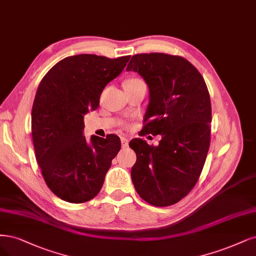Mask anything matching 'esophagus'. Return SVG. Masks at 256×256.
Wrapping results in <instances>:
<instances>
[{"label": "esophagus", "instance_id": "esophagus-1", "mask_svg": "<svg viewBox=\"0 0 256 256\" xmlns=\"http://www.w3.org/2000/svg\"><path fill=\"white\" fill-rule=\"evenodd\" d=\"M120 142H122V147H127V146H128V143H129V140H128V138H126L125 136H122V138H120Z\"/></svg>", "mask_w": 256, "mask_h": 256}]
</instances>
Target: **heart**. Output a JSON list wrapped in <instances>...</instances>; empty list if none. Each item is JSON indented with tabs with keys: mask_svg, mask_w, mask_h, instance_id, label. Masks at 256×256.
<instances>
[{
	"mask_svg": "<svg viewBox=\"0 0 256 256\" xmlns=\"http://www.w3.org/2000/svg\"><path fill=\"white\" fill-rule=\"evenodd\" d=\"M136 82H143L138 78H129L128 80H126L125 84H136Z\"/></svg>",
	"mask_w": 256,
	"mask_h": 256,
	"instance_id": "1",
	"label": "heart"
}]
</instances>
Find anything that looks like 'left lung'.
<instances>
[{"instance_id":"8db88e82","label":"left lung","mask_w":256,"mask_h":256,"mask_svg":"<svg viewBox=\"0 0 256 256\" xmlns=\"http://www.w3.org/2000/svg\"><path fill=\"white\" fill-rule=\"evenodd\" d=\"M127 71L149 88L143 136L161 134L158 146L134 138L131 179L140 197L154 206L177 204L192 190L210 148L212 108L204 77L190 61L163 52L132 56Z\"/></svg>"}]
</instances>
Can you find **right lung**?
I'll list each match as a JSON object with an SVG mask.
<instances>
[{"label": "right lung", "instance_id": "add662e5", "mask_svg": "<svg viewBox=\"0 0 256 256\" xmlns=\"http://www.w3.org/2000/svg\"><path fill=\"white\" fill-rule=\"evenodd\" d=\"M129 59L70 56L42 78L32 109V136L44 181L60 199L84 204L102 186L120 140L108 134L88 140L84 118L98 109L104 86L122 73Z\"/></svg>", "mask_w": 256, "mask_h": 256}]
</instances>
